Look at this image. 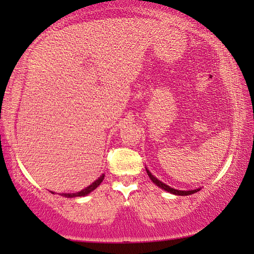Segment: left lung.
<instances>
[{"mask_svg":"<svg viewBox=\"0 0 254 254\" xmlns=\"http://www.w3.org/2000/svg\"><path fill=\"white\" fill-rule=\"evenodd\" d=\"M145 170H147V173H148L149 178H150V179L152 180V183L156 184V185H157L158 187H161L162 190H166V192H170V193H172V194H176V195H190V194H193V193L197 192V190H200V189L192 190H175V189H172V187L165 185L164 183H162L161 180H158L157 178H156V177L152 176L151 173H150V171H149L148 169H145Z\"/></svg>","mask_w":254,"mask_h":254,"instance_id":"left-lung-1","label":"left lung"}]
</instances>
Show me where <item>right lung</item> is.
Instances as JSON below:
<instances>
[{
    "instance_id": "add662e5",
    "label": "right lung",
    "mask_w": 254,
    "mask_h": 254,
    "mask_svg": "<svg viewBox=\"0 0 254 254\" xmlns=\"http://www.w3.org/2000/svg\"><path fill=\"white\" fill-rule=\"evenodd\" d=\"M104 177H105V176H104V175L100 176L99 178L97 179L95 183H92L91 185L86 187V189L82 190L81 192H76V193H62L61 195H62V196H64V197H76V196H84V195H88V194H89L90 192H92L93 190H96L97 187H98V186L100 185V183L103 182Z\"/></svg>"
}]
</instances>
